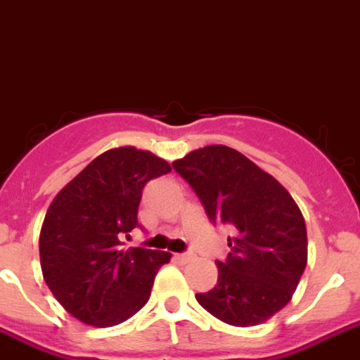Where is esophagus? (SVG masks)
<instances>
[{"instance_id":"obj_1","label":"esophagus","mask_w":360,"mask_h":360,"mask_svg":"<svg viewBox=\"0 0 360 360\" xmlns=\"http://www.w3.org/2000/svg\"><path fill=\"white\" fill-rule=\"evenodd\" d=\"M174 259H175V261H179V262H186L190 259V255H188V253H175Z\"/></svg>"}]
</instances>
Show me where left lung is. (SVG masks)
<instances>
[{
	"label": "left lung",
	"mask_w": 360,
	"mask_h": 360,
	"mask_svg": "<svg viewBox=\"0 0 360 360\" xmlns=\"http://www.w3.org/2000/svg\"><path fill=\"white\" fill-rule=\"evenodd\" d=\"M209 220L233 229L218 285L195 300L221 322L259 326L292 300L307 266V227L296 201L240 151L205 146L172 162Z\"/></svg>",
	"instance_id": "obj_1"
}]
</instances>
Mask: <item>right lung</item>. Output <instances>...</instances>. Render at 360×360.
<instances>
[{"instance_id": "add662e5", "label": "right lung", "mask_w": 360, "mask_h": 360, "mask_svg": "<svg viewBox=\"0 0 360 360\" xmlns=\"http://www.w3.org/2000/svg\"><path fill=\"white\" fill-rule=\"evenodd\" d=\"M172 172L133 146L96 157L51 201L40 231L44 281L57 302L86 326L110 327L148 303L155 276L172 253L124 250L139 227L146 183Z\"/></svg>"}]
</instances>
